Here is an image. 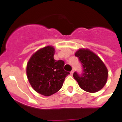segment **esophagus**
Returning <instances> with one entry per match:
<instances>
[{"label": "esophagus", "mask_w": 122, "mask_h": 122, "mask_svg": "<svg viewBox=\"0 0 122 122\" xmlns=\"http://www.w3.org/2000/svg\"><path fill=\"white\" fill-rule=\"evenodd\" d=\"M73 70H72L70 72V74H71V75H73Z\"/></svg>", "instance_id": "obj_1"}]
</instances>
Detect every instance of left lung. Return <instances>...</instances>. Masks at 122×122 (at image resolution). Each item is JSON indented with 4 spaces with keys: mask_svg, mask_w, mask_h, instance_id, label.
Wrapping results in <instances>:
<instances>
[{
    "mask_svg": "<svg viewBox=\"0 0 122 122\" xmlns=\"http://www.w3.org/2000/svg\"><path fill=\"white\" fill-rule=\"evenodd\" d=\"M75 56L83 68L81 75L75 72L73 77L84 91L94 93L102 89L108 78V70L98 56L88 49H80Z\"/></svg>",
    "mask_w": 122,
    "mask_h": 122,
    "instance_id": "8db88e82",
    "label": "left lung"
}]
</instances>
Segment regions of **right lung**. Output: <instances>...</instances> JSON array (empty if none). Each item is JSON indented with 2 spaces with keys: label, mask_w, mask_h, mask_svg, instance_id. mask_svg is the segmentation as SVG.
I'll return each instance as SVG.
<instances>
[{
  "label": "right lung",
  "mask_w": 122,
  "mask_h": 122,
  "mask_svg": "<svg viewBox=\"0 0 122 122\" xmlns=\"http://www.w3.org/2000/svg\"><path fill=\"white\" fill-rule=\"evenodd\" d=\"M55 49L48 45L34 53L26 66V75L31 86L45 96L57 92L70 73L64 70V62L54 59Z\"/></svg>",
  "instance_id": "obj_1"
}]
</instances>
